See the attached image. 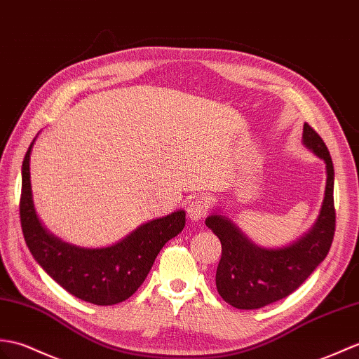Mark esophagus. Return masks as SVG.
<instances>
[{
  "instance_id": "34e87169",
  "label": "esophagus",
  "mask_w": 359,
  "mask_h": 359,
  "mask_svg": "<svg viewBox=\"0 0 359 359\" xmlns=\"http://www.w3.org/2000/svg\"><path fill=\"white\" fill-rule=\"evenodd\" d=\"M208 202L203 197H194L187 206V214L191 222H200L206 217L208 214Z\"/></svg>"
}]
</instances>
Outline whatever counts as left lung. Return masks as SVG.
I'll list each match as a JSON object with an SVG mask.
<instances>
[{"instance_id": "8db88e82", "label": "left lung", "mask_w": 359, "mask_h": 359, "mask_svg": "<svg viewBox=\"0 0 359 359\" xmlns=\"http://www.w3.org/2000/svg\"><path fill=\"white\" fill-rule=\"evenodd\" d=\"M302 142L326 163V188L320 214L302 237L281 248H263L245 236L220 208L205 220L222 243L215 286L224 302L237 309H260L290 295L326 258L330 249L335 234L333 163L326 144L307 123L303 127Z\"/></svg>"}]
</instances>
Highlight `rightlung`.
Instances as JSON below:
<instances>
[{"mask_svg": "<svg viewBox=\"0 0 359 359\" xmlns=\"http://www.w3.org/2000/svg\"><path fill=\"white\" fill-rule=\"evenodd\" d=\"M30 144L24 157L20 215L26 245L43 268L67 292L87 303L111 306L125 302L140 287L165 243L185 226V211L140 224L118 243L81 248L52 234L39 220L30 183Z\"/></svg>", "mask_w": 359, "mask_h": 359, "instance_id": "obj_1", "label": "right lung"}]
</instances>
